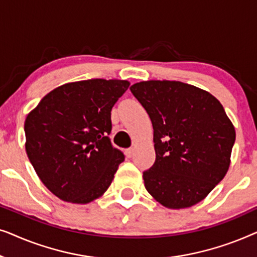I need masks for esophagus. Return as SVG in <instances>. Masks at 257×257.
<instances>
[{
	"label": "esophagus",
	"mask_w": 257,
	"mask_h": 257,
	"mask_svg": "<svg viewBox=\"0 0 257 257\" xmlns=\"http://www.w3.org/2000/svg\"><path fill=\"white\" fill-rule=\"evenodd\" d=\"M125 154H126V157L127 158H132L133 157V154H135V149H127L126 150V152H125Z\"/></svg>",
	"instance_id": "obj_1"
}]
</instances>
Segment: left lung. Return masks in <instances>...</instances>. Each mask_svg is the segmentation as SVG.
I'll list each match as a JSON object with an SVG mask.
<instances>
[{
	"label": "left lung",
	"mask_w": 257,
	"mask_h": 257,
	"mask_svg": "<svg viewBox=\"0 0 257 257\" xmlns=\"http://www.w3.org/2000/svg\"><path fill=\"white\" fill-rule=\"evenodd\" d=\"M130 90L153 125L156 161L143 173L147 192L172 209L200 202L229 168L235 128L223 106L207 91L175 80Z\"/></svg>",
	"instance_id": "obj_1"
}]
</instances>
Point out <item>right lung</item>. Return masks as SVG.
<instances>
[{"instance_id":"right-lung-1","label":"right lung","mask_w":257,"mask_h":257,"mask_svg":"<svg viewBox=\"0 0 257 257\" xmlns=\"http://www.w3.org/2000/svg\"><path fill=\"white\" fill-rule=\"evenodd\" d=\"M127 80L89 79L49 92L24 122L28 158L63 201L89 203L113 180L124 153L112 145L111 110Z\"/></svg>"}]
</instances>
